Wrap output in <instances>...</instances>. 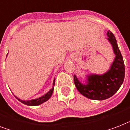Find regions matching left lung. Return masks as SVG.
Returning <instances> with one entry per match:
<instances>
[{
	"instance_id": "8db88e82",
	"label": "left lung",
	"mask_w": 130,
	"mask_h": 130,
	"mask_svg": "<svg viewBox=\"0 0 130 130\" xmlns=\"http://www.w3.org/2000/svg\"><path fill=\"white\" fill-rule=\"evenodd\" d=\"M107 40L112 45L116 57L111 67L103 75L87 76L86 84L80 82L74 75V83L79 91L86 98L93 100H104L113 96L120 89L124 80L125 65L116 39L110 30L107 31Z\"/></svg>"
}]
</instances>
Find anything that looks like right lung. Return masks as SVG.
<instances>
[{
    "label": "right lung",
    "mask_w": 130,
    "mask_h": 130,
    "mask_svg": "<svg viewBox=\"0 0 130 130\" xmlns=\"http://www.w3.org/2000/svg\"><path fill=\"white\" fill-rule=\"evenodd\" d=\"M8 55V54L7 55V56ZM55 79H54L53 81V87L52 89H51L50 90L48 91V92L45 94L44 95L41 96L40 98H37V99H35V100H28V101H23V100H21V99L18 98L16 97V98L17 99L19 102H21V103H24L25 105H30V106H33V105H39L42 104L44 102H47V100L49 99V98L51 97L52 95V93L53 92V89H54V85H55Z\"/></svg>",
    "instance_id": "1"
}]
</instances>
